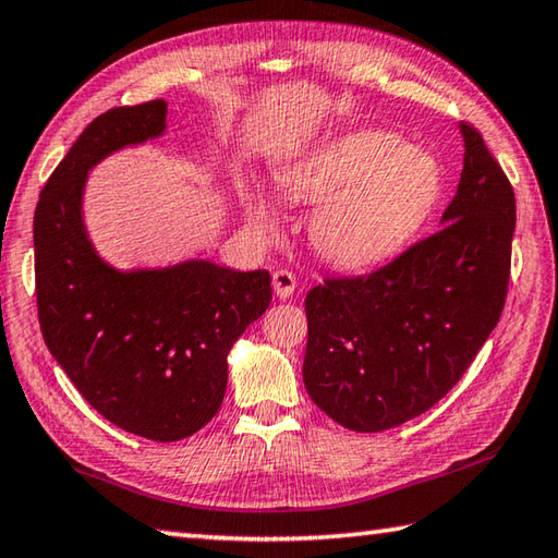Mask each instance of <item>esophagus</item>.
<instances>
[{
  "label": "esophagus",
  "instance_id": "34e87169",
  "mask_svg": "<svg viewBox=\"0 0 558 558\" xmlns=\"http://www.w3.org/2000/svg\"><path fill=\"white\" fill-rule=\"evenodd\" d=\"M272 288H276V295H278L280 300H288V298L292 295V292H295V288H298L295 272L286 270V268L276 270V272H272Z\"/></svg>",
  "mask_w": 558,
  "mask_h": 558
}]
</instances>
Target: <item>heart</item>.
Returning <instances> with one entry per match:
<instances>
[{"label": "heart", "instance_id": "heart-1", "mask_svg": "<svg viewBox=\"0 0 558 558\" xmlns=\"http://www.w3.org/2000/svg\"><path fill=\"white\" fill-rule=\"evenodd\" d=\"M292 199L319 202L312 244L339 266L361 268L408 244L441 195L437 160L388 131H353L280 170ZM248 217L272 227V211L248 199Z\"/></svg>", "mask_w": 558, "mask_h": 558}]
</instances>
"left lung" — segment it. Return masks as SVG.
Returning a JSON list of instances; mask_svg holds the SVG:
<instances>
[{
  "label": "left lung",
  "mask_w": 558,
  "mask_h": 558,
  "mask_svg": "<svg viewBox=\"0 0 558 558\" xmlns=\"http://www.w3.org/2000/svg\"><path fill=\"white\" fill-rule=\"evenodd\" d=\"M461 131L463 173L441 227L366 276L327 278L305 298L302 378L347 429L383 432L434 408L502 314L514 192L481 131Z\"/></svg>",
  "instance_id": "8db88e82"
}]
</instances>
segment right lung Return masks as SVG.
I'll list each match as a JSON object with an SVG mask.
<instances>
[{"label": "right lung", "instance_id": "right-lung-1", "mask_svg": "<svg viewBox=\"0 0 558 558\" xmlns=\"http://www.w3.org/2000/svg\"><path fill=\"white\" fill-rule=\"evenodd\" d=\"M166 102L114 107L87 124L40 190L34 215L44 341L80 395L119 429L178 441L205 427L227 390V353L270 305L268 270L190 260L119 272L87 241V170L163 134Z\"/></svg>", "mask_w": 558, "mask_h": 558}]
</instances>
